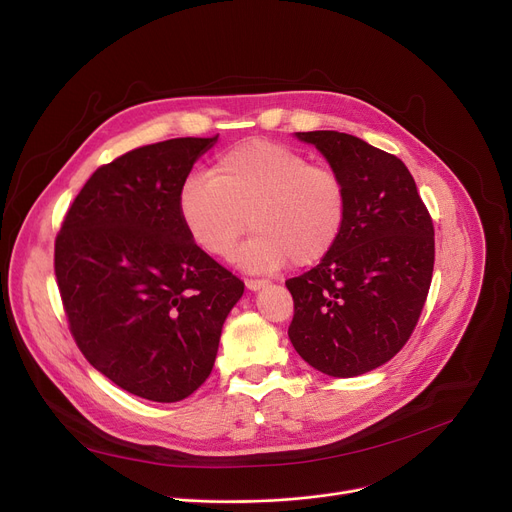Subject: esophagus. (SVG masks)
<instances>
[{"instance_id":"1","label":"esophagus","mask_w":512,"mask_h":512,"mask_svg":"<svg viewBox=\"0 0 512 512\" xmlns=\"http://www.w3.org/2000/svg\"><path fill=\"white\" fill-rule=\"evenodd\" d=\"M245 284H247V288H249V290H253V292L269 286V282H267V280H253V278H247V280H245Z\"/></svg>"}]
</instances>
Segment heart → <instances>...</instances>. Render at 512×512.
<instances>
[{"label":"heart","mask_w":512,"mask_h":512,"mask_svg":"<svg viewBox=\"0 0 512 512\" xmlns=\"http://www.w3.org/2000/svg\"><path fill=\"white\" fill-rule=\"evenodd\" d=\"M181 220L193 243L226 259L247 226L255 230L238 261L249 271H278L288 261L309 267L342 236L348 191L329 164L298 150L251 140L222 152L208 177H191L179 195Z\"/></svg>","instance_id":"b5f03b06"}]
</instances>
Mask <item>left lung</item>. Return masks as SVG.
<instances>
[{
    "label": "left lung",
    "instance_id": "8db88e82",
    "mask_svg": "<svg viewBox=\"0 0 512 512\" xmlns=\"http://www.w3.org/2000/svg\"><path fill=\"white\" fill-rule=\"evenodd\" d=\"M342 175L348 216L317 267L286 282L294 350L329 377L391 360L414 333L434 269V226L407 166L339 131H298Z\"/></svg>",
    "mask_w": 512,
    "mask_h": 512
}]
</instances>
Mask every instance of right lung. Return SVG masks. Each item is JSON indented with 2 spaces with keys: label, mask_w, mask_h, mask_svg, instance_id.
Wrapping results in <instances>:
<instances>
[{
  "label": "right lung",
  "mask_w": 512,
  "mask_h": 512,
  "mask_svg": "<svg viewBox=\"0 0 512 512\" xmlns=\"http://www.w3.org/2000/svg\"><path fill=\"white\" fill-rule=\"evenodd\" d=\"M214 138H175L98 166L55 238V278L84 358L121 389L189 397L214 368L245 284L189 236L179 195Z\"/></svg>",
  "instance_id": "right-lung-1"
}]
</instances>
